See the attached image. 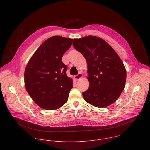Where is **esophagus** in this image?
Here are the masks:
<instances>
[{
	"mask_svg": "<svg viewBox=\"0 0 150 150\" xmlns=\"http://www.w3.org/2000/svg\"><path fill=\"white\" fill-rule=\"evenodd\" d=\"M82 74L81 73H79L77 75H75L74 76V78L76 79V80H79L81 78H82Z\"/></svg>",
	"mask_w": 150,
	"mask_h": 150,
	"instance_id": "34e87169",
	"label": "esophagus"
}]
</instances>
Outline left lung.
<instances>
[{
    "mask_svg": "<svg viewBox=\"0 0 150 150\" xmlns=\"http://www.w3.org/2000/svg\"><path fill=\"white\" fill-rule=\"evenodd\" d=\"M73 46L88 64L90 86L82 93L85 101L97 108L113 104L123 91L126 78L119 56L108 42L96 36L75 38Z\"/></svg>",
    "mask_w": 150,
    "mask_h": 150,
    "instance_id": "8db88e82",
    "label": "left lung"
}]
</instances>
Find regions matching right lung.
<instances>
[{"label": "right lung", "mask_w": 150, "mask_h": 150, "mask_svg": "<svg viewBox=\"0 0 150 150\" xmlns=\"http://www.w3.org/2000/svg\"><path fill=\"white\" fill-rule=\"evenodd\" d=\"M73 39L59 35L50 37L36 50L24 73L26 90L40 108L48 110L59 109L68 99L72 79L62 62L63 54L72 44Z\"/></svg>", "instance_id": "add662e5"}]
</instances>
